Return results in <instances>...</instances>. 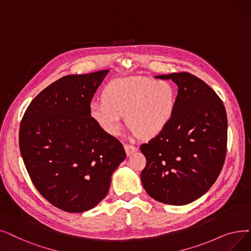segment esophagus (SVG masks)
<instances>
[{
  "instance_id": "34e87169",
  "label": "esophagus",
  "mask_w": 251,
  "mask_h": 251,
  "mask_svg": "<svg viewBox=\"0 0 251 251\" xmlns=\"http://www.w3.org/2000/svg\"><path fill=\"white\" fill-rule=\"evenodd\" d=\"M124 149H125L126 154H127L128 156H130V155L132 154V152H134V151H137L136 147H134V146H132V145H129V144H125V145H124Z\"/></svg>"
}]
</instances>
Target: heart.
<instances>
[{"instance_id": "1", "label": "heart", "mask_w": 251, "mask_h": 251, "mask_svg": "<svg viewBox=\"0 0 251 251\" xmlns=\"http://www.w3.org/2000/svg\"><path fill=\"white\" fill-rule=\"evenodd\" d=\"M102 100L92 101L89 115L104 132L117 135L126 116L127 126L143 139H151L164 130L174 114L176 92L164 80L128 77L108 83Z\"/></svg>"}]
</instances>
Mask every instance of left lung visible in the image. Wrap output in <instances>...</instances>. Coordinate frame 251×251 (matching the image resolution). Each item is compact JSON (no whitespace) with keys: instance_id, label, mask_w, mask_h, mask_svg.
<instances>
[{"instance_id":"8db88e82","label":"left lung","mask_w":251,"mask_h":251,"mask_svg":"<svg viewBox=\"0 0 251 251\" xmlns=\"http://www.w3.org/2000/svg\"><path fill=\"white\" fill-rule=\"evenodd\" d=\"M178 86L167 127L140 146L147 164L140 177L155 200L184 205L208 191L223 169L227 141L225 105L204 81L187 73L157 75Z\"/></svg>"}]
</instances>
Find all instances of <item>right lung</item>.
Instances as JSON below:
<instances>
[{"mask_svg":"<svg viewBox=\"0 0 251 251\" xmlns=\"http://www.w3.org/2000/svg\"><path fill=\"white\" fill-rule=\"evenodd\" d=\"M107 73L69 75L53 82L31 100L21 120L19 149L28 176L43 197L63 211L95 207L126 158L123 145L89 115Z\"/></svg>","mask_w":251,"mask_h":251,"instance_id":"right-lung-1","label":"right lung"}]
</instances>
